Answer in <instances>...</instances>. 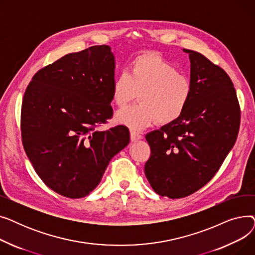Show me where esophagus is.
<instances>
[{
  "label": "esophagus",
  "instance_id": "34e87169",
  "mask_svg": "<svg viewBox=\"0 0 255 255\" xmlns=\"http://www.w3.org/2000/svg\"><path fill=\"white\" fill-rule=\"evenodd\" d=\"M130 137H131L132 141H136V140L142 138V136L139 134V133H137L135 131H130Z\"/></svg>",
  "mask_w": 255,
  "mask_h": 255
}]
</instances>
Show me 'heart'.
Instances as JSON below:
<instances>
[{
	"label": "heart",
	"instance_id": "heart-1",
	"mask_svg": "<svg viewBox=\"0 0 255 255\" xmlns=\"http://www.w3.org/2000/svg\"><path fill=\"white\" fill-rule=\"evenodd\" d=\"M138 103L117 112L116 121L139 130L154 121L167 125L178 120L188 106L193 93L190 78L156 52H145L133 59L129 73L122 71L112 85L113 102L125 106L136 96Z\"/></svg>",
	"mask_w": 255,
	"mask_h": 255
}]
</instances>
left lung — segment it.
I'll use <instances>...</instances> for the list:
<instances>
[{"instance_id":"obj_1","label":"left lung","mask_w":255,"mask_h":255,"mask_svg":"<svg viewBox=\"0 0 255 255\" xmlns=\"http://www.w3.org/2000/svg\"><path fill=\"white\" fill-rule=\"evenodd\" d=\"M191 63L192 97L175 122L145 135L151 156L144 173L156 193L188 196L204 187L234 146L241 111L227 73L202 53L184 49Z\"/></svg>"}]
</instances>
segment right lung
<instances>
[{
	"instance_id": "add662e5",
	"label": "right lung",
	"mask_w": 255,
	"mask_h": 255,
	"mask_svg": "<svg viewBox=\"0 0 255 255\" xmlns=\"http://www.w3.org/2000/svg\"><path fill=\"white\" fill-rule=\"evenodd\" d=\"M114 79L111 47L95 45L43 67L24 92V151L39 178L65 197L95 189L112 158L129 143L125 126L98 130L114 114Z\"/></svg>"
}]
</instances>
